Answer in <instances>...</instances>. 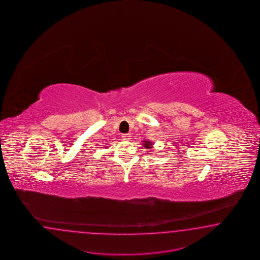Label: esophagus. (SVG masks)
I'll return each mask as SVG.
<instances>
[{"label":"esophagus","instance_id":"1","mask_svg":"<svg viewBox=\"0 0 260 260\" xmlns=\"http://www.w3.org/2000/svg\"><path fill=\"white\" fill-rule=\"evenodd\" d=\"M122 138H123V140H126V141H127V140L131 139V134H122Z\"/></svg>","mask_w":260,"mask_h":260}]
</instances>
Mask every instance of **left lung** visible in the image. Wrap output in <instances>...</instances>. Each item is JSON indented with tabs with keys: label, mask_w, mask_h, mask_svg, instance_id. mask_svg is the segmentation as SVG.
<instances>
[{
	"label": "left lung",
	"mask_w": 260,
	"mask_h": 260,
	"mask_svg": "<svg viewBox=\"0 0 260 260\" xmlns=\"http://www.w3.org/2000/svg\"><path fill=\"white\" fill-rule=\"evenodd\" d=\"M144 147H145V149L151 150V149H152V143L150 141H145V143H144Z\"/></svg>",
	"instance_id": "left-lung-1"
}]
</instances>
